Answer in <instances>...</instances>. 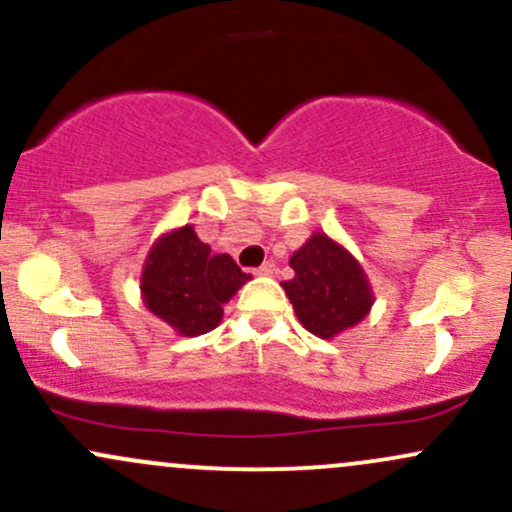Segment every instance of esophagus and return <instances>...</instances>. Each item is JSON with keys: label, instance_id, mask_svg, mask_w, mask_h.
<instances>
[{"label": "esophagus", "instance_id": "esophagus-1", "mask_svg": "<svg viewBox=\"0 0 512 512\" xmlns=\"http://www.w3.org/2000/svg\"><path fill=\"white\" fill-rule=\"evenodd\" d=\"M275 273V263L273 261H266L261 263V266L254 268V275H273Z\"/></svg>", "mask_w": 512, "mask_h": 512}]
</instances>
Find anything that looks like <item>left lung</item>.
<instances>
[{
    "label": "left lung",
    "instance_id": "8db88e82",
    "mask_svg": "<svg viewBox=\"0 0 512 512\" xmlns=\"http://www.w3.org/2000/svg\"><path fill=\"white\" fill-rule=\"evenodd\" d=\"M295 278L283 290L295 307L297 319L319 338L360 324L370 312L372 287L355 256L326 234H312L290 258Z\"/></svg>",
    "mask_w": 512,
    "mask_h": 512
}]
</instances>
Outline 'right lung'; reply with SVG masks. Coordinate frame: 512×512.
Returning a JSON list of instances; mask_svg holds the SVG:
<instances>
[{"mask_svg": "<svg viewBox=\"0 0 512 512\" xmlns=\"http://www.w3.org/2000/svg\"><path fill=\"white\" fill-rule=\"evenodd\" d=\"M251 280L229 254H212L191 225L166 232L149 249L140 290L145 307L181 336H200L222 321V304Z\"/></svg>", "mask_w": 512, "mask_h": 512, "instance_id": "right-lung-1", "label": "right lung"}]
</instances>
